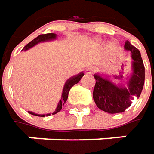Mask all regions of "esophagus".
<instances>
[{
	"label": "esophagus",
	"mask_w": 154,
	"mask_h": 154,
	"mask_svg": "<svg viewBox=\"0 0 154 154\" xmlns=\"http://www.w3.org/2000/svg\"><path fill=\"white\" fill-rule=\"evenodd\" d=\"M85 71H86V73H87V74H91L92 72H93V69H92L91 67H87Z\"/></svg>",
	"instance_id": "1"
}]
</instances>
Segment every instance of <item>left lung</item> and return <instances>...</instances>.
Returning <instances> with one entry per match:
<instances>
[{"instance_id":"left-lung-1","label":"left lung","mask_w":154,"mask_h":154,"mask_svg":"<svg viewBox=\"0 0 154 154\" xmlns=\"http://www.w3.org/2000/svg\"><path fill=\"white\" fill-rule=\"evenodd\" d=\"M125 49L131 54L133 73L127 87L118 86L108 77H103L94 74L96 80L93 91V98L98 108L108 113L124 112L130 107L132 100L139 98L145 81V67L140 56V51L127 41Z\"/></svg>"}]
</instances>
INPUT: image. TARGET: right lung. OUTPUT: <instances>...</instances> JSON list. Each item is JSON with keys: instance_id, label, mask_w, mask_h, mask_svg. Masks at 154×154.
<instances>
[{"instance_id": "obj_1", "label": "right lung", "mask_w": 154, "mask_h": 154, "mask_svg": "<svg viewBox=\"0 0 154 154\" xmlns=\"http://www.w3.org/2000/svg\"><path fill=\"white\" fill-rule=\"evenodd\" d=\"M56 36H57V35L54 34V33H48V34L40 35H38L36 38H35L34 40H32L30 42H29L27 45L24 46V48H23V50L24 51L28 50L29 48H32V47H34L35 45H36V44H37V43H39V42H47V41L54 40V39H56ZM83 75H84V73H83V72H81V73L77 74V75H76V76H74V77H72L71 78H69L66 82L65 85H64V88H63V92H62L61 99L60 100V101H59V104H58V106H57V108L55 109V111L52 113L53 115H54V114H56L57 112H59L61 109H62V106H64V104L66 103V101L67 100V98H68V94H69V91H70L71 88H72L73 85L77 84V82L81 80V78L83 77ZM29 113L31 114V115H35V116H38V117H45V116H49V115H51V113L36 114V113H34V112H29Z\"/></svg>"}]
</instances>
